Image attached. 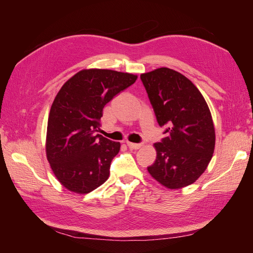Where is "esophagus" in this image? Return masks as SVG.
I'll return each instance as SVG.
<instances>
[{
  "mask_svg": "<svg viewBox=\"0 0 253 253\" xmlns=\"http://www.w3.org/2000/svg\"><path fill=\"white\" fill-rule=\"evenodd\" d=\"M127 147L132 150H138L142 147L141 143H133V142H127Z\"/></svg>",
  "mask_w": 253,
  "mask_h": 253,
  "instance_id": "1",
  "label": "esophagus"
}]
</instances>
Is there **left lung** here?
I'll return each instance as SVG.
<instances>
[{
  "instance_id": "left-lung-1",
  "label": "left lung",
  "mask_w": 253,
  "mask_h": 253,
  "mask_svg": "<svg viewBox=\"0 0 253 253\" xmlns=\"http://www.w3.org/2000/svg\"><path fill=\"white\" fill-rule=\"evenodd\" d=\"M166 137L154 143L156 159L150 175L175 190L195 182L206 171L215 147L209 106L198 88L180 73L160 67L140 75Z\"/></svg>"
}]
</instances>
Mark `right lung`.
Segmentation results:
<instances>
[{
  "instance_id": "obj_1",
  "label": "right lung",
  "mask_w": 253,
  "mask_h": 253,
  "mask_svg": "<svg viewBox=\"0 0 253 253\" xmlns=\"http://www.w3.org/2000/svg\"><path fill=\"white\" fill-rule=\"evenodd\" d=\"M137 75L101 68L82 70L68 79L53 100L47 122L46 157L58 181L86 194L110 176L120 142L97 134L104 105L131 86Z\"/></svg>"
}]
</instances>
